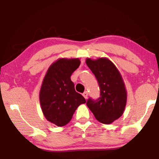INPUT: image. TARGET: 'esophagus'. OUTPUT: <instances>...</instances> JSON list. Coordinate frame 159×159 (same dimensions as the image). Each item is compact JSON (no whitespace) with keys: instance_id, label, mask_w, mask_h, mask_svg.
<instances>
[{"instance_id":"obj_1","label":"esophagus","mask_w":159,"mask_h":159,"mask_svg":"<svg viewBox=\"0 0 159 159\" xmlns=\"http://www.w3.org/2000/svg\"><path fill=\"white\" fill-rule=\"evenodd\" d=\"M88 92H84V93H83V96L85 97V99H87V97H88Z\"/></svg>"}]
</instances>
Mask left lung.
I'll list each match as a JSON object with an SVG mask.
<instances>
[{
	"mask_svg": "<svg viewBox=\"0 0 159 159\" xmlns=\"http://www.w3.org/2000/svg\"><path fill=\"white\" fill-rule=\"evenodd\" d=\"M86 63L98 81L100 97L97 100L89 98L86 105L98 121L110 124L124 113L127 94L119 70L106 57L97 60L87 58Z\"/></svg>",
	"mask_w": 159,
	"mask_h": 159,
	"instance_id": "8db88e82",
	"label": "left lung"
}]
</instances>
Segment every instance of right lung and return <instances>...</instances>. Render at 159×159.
Listing matches in <instances>:
<instances>
[{
	"instance_id": "obj_1",
	"label": "right lung",
	"mask_w": 159,
	"mask_h": 159,
	"mask_svg": "<svg viewBox=\"0 0 159 159\" xmlns=\"http://www.w3.org/2000/svg\"><path fill=\"white\" fill-rule=\"evenodd\" d=\"M80 64L78 58H60L50 65L44 76L39 94L41 110L47 120L57 126L68 124L78 107L86 102L70 79Z\"/></svg>"
}]
</instances>
